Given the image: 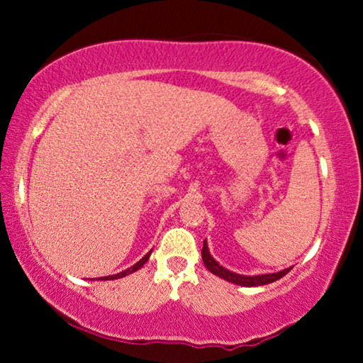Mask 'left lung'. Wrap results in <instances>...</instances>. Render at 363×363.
Masks as SVG:
<instances>
[{"instance_id": "8db88e82", "label": "left lung", "mask_w": 363, "mask_h": 363, "mask_svg": "<svg viewBox=\"0 0 363 363\" xmlns=\"http://www.w3.org/2000/svg\"><path fill=\"white\" fill-rule=\"evenodd\" d=\"M201 259L205 262L206 269L213 272V274L221 277V279H225L228 282H233V284H238V286H246V287H251V286H264V284H269V282H274L277 279H281V277H284L287 272H289L292 267H287V269L281 271V272H272V274H261V276H242V274H235V272L225 269V267L218 264V262L213 259V256L210 255V251H208V245H206V240L203 241V250H201Z\"/></svg>"}]
</instances>
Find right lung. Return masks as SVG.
Instances as JSON below:
<instances>
[{"instance_id":"1","label":"right lung","mask_w":363,"mask_h":363,"mask_svg":"<svg viewBox=\"0 0 363 363\" xmlns=\"http://www.w3.org/2000/svg\"><path fill=\"white\" fill-rule=\"evenodd\" d=\"M152 252V251H150ZM150 252H148V255H145L142 257L140 261L138 262H135V264L133 266H130L128 267V269H125V271H122V272H117V274H113V276H106V277H99V279H102V281H112V279H121V277H125V276H128V274H132V272H135V271H138L140 269V267L145 264V262L148 261V257H150Z\"/></svg>"}]
</instances>
